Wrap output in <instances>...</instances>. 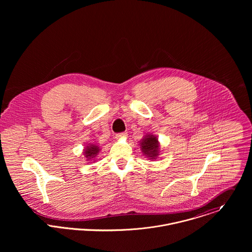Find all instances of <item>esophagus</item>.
Segmentation results:
<instances>
[{"label":"esophagus","mask_w":252,"mask_h":252,"mask_svg":"<svg viewBox=\"0 0 252 252\" xmlns=\"http://www.w3.org/2000/svg\"><path fill=\"white\" fill-rule=\"evenodd\" d=\"M127 136H128V134H127L126 132H124V133H119V134H116V135H115V139L120 140V139L127 138Z\"/></svg>","instance_id":"esophagus-1"}]
</instances>
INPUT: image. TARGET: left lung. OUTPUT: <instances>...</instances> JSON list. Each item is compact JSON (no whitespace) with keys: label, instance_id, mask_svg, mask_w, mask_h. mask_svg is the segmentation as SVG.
<instances>
[{"label":"left lung","instance_id":"left-lung-1","mask_svg":"<svg viewBox=\"0 0 252 252\" xmlns=\"http://www.w3.org/2000/svg\"><path fill=\"white\" fill-rule=\"evenodd\" d=\"M141 149L144 156L148 158V160H155L160 153V144L156 136L152 134H147L140 142Z\"/></svg>","mask_w":252,"mask_h":252}]
</instances>
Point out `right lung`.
<instances>
[{
    "label": "right lung",
    "mask_w": 252,
    "mask_h": 252,
    "mask_svg": "<svg viewBox=\"0 0 252 252\" xmlns=\"http://www.w3.org/2000/svg\"><path fill=\"white\" fill-rule=\"evenodd\" d=\"M99 151H100V147L97 144H88L83 149V154L87 161H91V160H94V158L98 155Z\"/></svg>",
    "instance_id": "right-lung-1"
}]
</instances>
